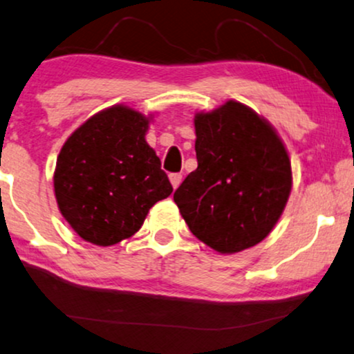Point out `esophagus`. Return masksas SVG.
<instances>
[{"mask_svg":"<svg viewBox=\"0 0 354 354\" xmlns=\"http://www.w3.org/2000/svg\"><path fill=\"white\" fill-rule=\"evenodd\" d=\"M181 180H183L181 173H171V174H169V181H171L173 189H176V187L181 185Z\"/></svg>","mask_w":354,"mask_h":354,"instance_id":"esophagus-1","label":"esophagus"}]
</instances>
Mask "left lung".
Returning a JSON list of instances; mask_svg holds the SVG:
<instances>
[{"label": "left lung", "mask_w": 354, "mask_h": 354, "mask_svg": "<svg viewBox=\"0 0 354 354\" xmlns=\"http://www.w3.org/2000/svg\"><path fill=\"white\" fill-rule=\"evenodd\" d=\"M198 168L174 191L192 235L234 254L270 235L288 204L292 169L284 142L252 107L229 100L196 113Z\"/></svg>", "instance_id": "8db88e82"}]
</instances>
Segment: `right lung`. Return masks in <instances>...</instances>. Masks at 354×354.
I'll return each mask as SVG.
<instances>
[{
	"instance_id": "add662e5",
	"label": "right lung",
	"mask_w": 354,
	"mask_h": 354,
	"mask_svg": "<svg viewBox=\"0 0 354 354\" xmlns=\"http://www.w3.org/2000/svg\"><path fill=\"white\" fill-rule=\"evenodd\" d=\"M153 115L125 104L84 120L62 147L53 171L57 205L84 241L111 247L132 236L173 192L145 133Z\"/></svg>"
}]
</instances>
